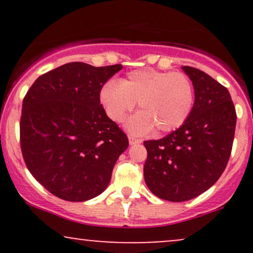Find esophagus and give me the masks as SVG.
<instances>
[{
  "label": "esophagus",
  "mask_w": 253,
  "mask_h": 253,
  "mask_svg": "<svg viewBox=\"0 0 253 253\" xmlns=\"http://www.w3.org/2000/svg\"><path fill=\"white\" fill-rule=\"evenodd\" d=\"M128 141H129V145H135V144H140L141 143L140 139H136V138H134V136H132V135L128 136Z\"/></svg>",
  "instance_id": "esophagus-1"
}]
</instances>
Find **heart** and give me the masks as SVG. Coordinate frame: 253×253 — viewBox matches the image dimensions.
I'll list each match as a JSON object with an SVG mask.
<instances>
[{
	"mask_svg": "<svg viewBox=\"0 0 253 253\" xmlns=\"http://www.w3.org/2000/svg\"><path fill=\"white\" fill-rule=\"evenodd\" d=\"M100 101L110 120L121 123L138 102L140 112L127 123L134 134H145L156 127L168 133L181 127L194 106V85L182 72L138 69L121 78L109 81L100 91Z\"/></svg>",
	"mask_w": 253,
	"mask_h": 253,
	"instance_id": "heart-1",
	"label": "heart"
}]
</instances>
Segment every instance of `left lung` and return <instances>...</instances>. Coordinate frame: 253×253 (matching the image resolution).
<instances>
[{
  "label": "left lung",
  "instance_id": "obj_1",
  "mask_svg": "<svg viewBox=\"0 0 253 253\" xmlns=\"http://www.w3.org/2000/svg\"><path fill=\"white\" fill-rule=\"evenodd\" d=\"M195 91L189 118L158 140L144 141V177L159 199L182 202L208 190L222 175L231 156L237 114L231 95L210 75L182 66Z\"/></svg>",
  "mask_w": 253,
  "mask_h": 253
}]
</instances>
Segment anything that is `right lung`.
I'll use <instances>...</instances> for the list:
<instances>
[{
	"mask_svg": "<svg viewBox=\"0 0 253 253\" xmlns=\"http://www.w3.org/2000/svg\"><path fill=\"white\" fill-rule=\"evenodd\" d=\"M123 65L64 64L37 78L22 102L20 144L27 169L59 199L82 202L108 187L127 135L100 102Z\"/></svg>",
	"mask_w": 253,
	"mask_h": 253,
	"instance_id": "right-lung-1",
	"label": "right lung"
}]
</instances>
